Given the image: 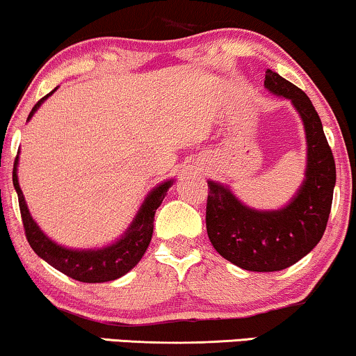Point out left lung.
I'll list each match as a JSON object with an SVG mask.
<instances>
[{
    "mask_svg": "<svg viewBox=\"0 0 356 356\" xmlns=\"http://www.w3.org/2000/svg\"><path fill=\"white\" fill-rule=\"evenodd\" d=\"M264 87L292 102L307 139L302 186L284 209L254 210L243 205L228 187L209 181L207 233L213 248L243 269L281 271L310 253L325 232L335 187V161L322 121L302 90L266 70Z\"/></svg>",
    "mask_w": 356,
    "mask_h": 356,
    "instance_id": "obj_1",
    "label": "left lung"
}]
</instances>
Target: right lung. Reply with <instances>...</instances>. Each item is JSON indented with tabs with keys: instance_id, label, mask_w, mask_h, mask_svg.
<instances>
[{
	"instance_id": "add662e5",
	"label": "right lung",
	"mask_w": 356,
	"mask_h": 356,
	"mask_svg": "<svg viewBox=\"0 0 356 356\" xmlns=\"http://www.w3.org/2000/svg\"><path fill=\"white\" fill-rule=\"evenodd\" d=\"M56 90L57 88H54L51 93H47L46 97L40 98L35 103L28 120H31V116L38 111L40 103L46 100L47 97H51ZM172 182L174 181H165L147 193L133 223L129 225L124 235L118 241H115L113 245L105 246V248L100 250H72L57 245L51 238H47L38 227V223L34 222L33 217H31L19 182H17V156L15 161V169H13V184H15L17 192L22 225H24V233L31 248L34 250V253L39 258H42L52 268H56L57 271L64 273L69 277L80 282L115 281V279L124 276L126 273L131 271L136 266L139 259L143 258V254L146 253L147 246H149L157 207L163 204L165 192L169 191Z\"/></svg>"
}]
</instances>
